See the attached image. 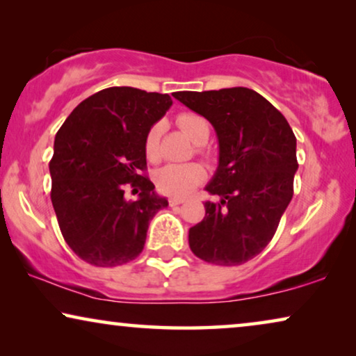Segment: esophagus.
Listing matches in <instances>:
<instances>
[{
	"label": "esophagus",
	"instance_id": "esophagus-1",
	"mask_svg": "<svg viewBox=\"0 0 356 356\" xmlns=\"http://www.w3.org/2000/svg\"><path fill=\"white\" fill-rule=\"evenodd\" d=\"M184 202V199L183 197H170L168 199V204L172 207H175V206H179V204H183Z\"/></svg>",
	"mask_w": 356,
	"mask_h": 356
}]
</instances>
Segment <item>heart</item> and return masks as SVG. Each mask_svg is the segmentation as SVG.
<instances>
[{
  "instance_id": "b5f03b06",
  "label": "heart",
  "mask_w": 356,
  "mask_h": 356,
  "mask_svg": "<svg viewBox=\"0 0 356 356\" xmlns=\"http://www.w3.org/2000/svg\"><path fill=\"white\" fill-rule=\"evenodd\" d=\"M177 123L183 133L193 139L196 144H204L211 134V126L207 120L197 113H181L177 118ZM160 124H154L147 131L144 139V150L149 160L159 159V139H160ZM206 179V170L199 163L165 165L155 175V184L159 191L170 196L184 197L193 193L199 184Z\"/></svg>"
}]
</instances>
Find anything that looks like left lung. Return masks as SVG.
<instances>
[{"label": "left lung", "instance_id": "8db88e82", "mask_svg": "<svg viewBox=\"0 0 356 356\" xmlns=\"http://www.w3.org/2000/svg\"><path fill=\"white\" fill-rule=\"evenodd\" d=\"M173 97L211 121L218 138V168L206 189V217L189 228L199 259L240 266L269 245L293 197L296 138L285 116L246 87L175 92Z\"/></svg>", "mask_w": 356, "mask_h": 356}]
</instances>
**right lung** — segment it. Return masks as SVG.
I'll return each instance as SVG.
<instances>
[{"mask_svg": "<svg viewBox=\"0 0 356 356\" xmlns=\"http://www.w3.org/2000/svg\"><path fill=\"white\" fill-rule=\"evenodd\" d=\"M172 104L168 94L108 87L81 102L56 133L51 204L82 261L113 267L143 252L149 222L168 206L140 175L147 170L144 139ZM126 184L140 186L136 202L125 201Z\"/></svg>", "mask_w": 356, "mask_h": 356, "instance_id": "right-lung-1", "label": "right lung"}]
</instances>
